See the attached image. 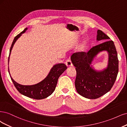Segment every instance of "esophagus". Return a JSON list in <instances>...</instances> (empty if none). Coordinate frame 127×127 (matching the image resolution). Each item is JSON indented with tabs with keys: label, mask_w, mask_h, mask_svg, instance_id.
I'll return each mask as SVG.
<instances>
[{
	"label": "esophagus",
	"mask_w": 127,
	"mask_h": 127,
	"mask_svg": "<svg viewBox=\"0 0 127 127\" xmlns=\"http://www.w3.org/2000/svg\"><path fill=\"white\" fill-rule=\"evenodd\" d=\"M65 64H66V65L67 67H71V66H73V64L72 63L71 61L70 60H69V59L67 60V61H66V62H65Z\"/></svg>",
	"instance_id": "34e87169"
}]
</instances>
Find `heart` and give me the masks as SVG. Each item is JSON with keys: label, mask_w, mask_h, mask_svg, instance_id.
Masks as SVG:
<instances>
[{"label": "heart", "mask_w": 127, "mask_h": 127, "mask_svg": "<svg viewBox=\"0 0 127 127\" xmlns=\"http://www.w3.org/2000/svg\"><path fill=\"white\" fill-rule=\"evenodd\" d=\"M85 45V43H83L82 44V45H81V47H83V46H84Z\"/></svg>", "instance_id": "1"}]
</instances>
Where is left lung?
Returning a JSON list of instances; mask_svg holds the SVG:
<instances>
[{"instance_id":"8db88e82","label":"left lung","mask_w":127,"mask_h":127,"mask_svg":"<svg viewBox=\"0 0 127 127\" xmlns=\"http://www.w3.org/2000/svg\"><path fill=\"white\" fill-rule=\"evenodd\" d=\"M109 39V37L103 32L97 31V41ZM103 51H107L108 54V65L103 70L97 71L91 64L97 55ZM71 60L76 71L75 86L80 95L88 99H95L111 89L119 70L118 54L112 40L94 46L87 53H75L71 56Z\"/></svg>"}]
</instances>
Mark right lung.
Instances as JSON below:
<instances>
[{"mask_svg": "<svg viewBox=\"0 0 127 127\" xmlns=\"http://www.w3.org/2000/svg\"><path fill=\"white\" fill-rule=\"evenodd\" d=\"M27 30V28H26L23 32L16 36L14 39L9 51L8 64L9 56L14 45L16 40L21 36L22 34L26 32ZM66 69L67 67L64 64L60 63L55 64L52 67L47 76L43 80L36 84L31 85H24L17 83L11 76L9 68L8 72L15 87L20 93L27 97L32 98V99L40 100L46 98L52 95L55 90L59 77Z\"/></svg>", "mask_w": 127, "mask_h": 127, "instance_id": "add662e5", "label": "right lung"}]
</instances>
